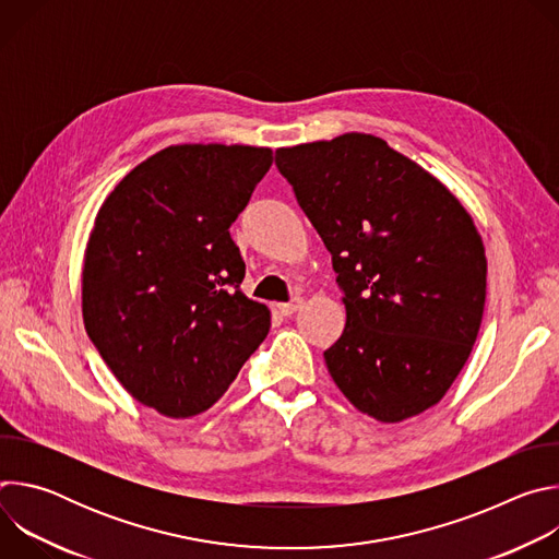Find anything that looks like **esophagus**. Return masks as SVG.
I'll list each match as a JSON object with an SVG mask.
<instances>
[{"label": "esophagus", "instance_id": "obj_1", "mask_svg": "<svg viewBox=\"0 0 559 559\" xmlns=\"http://www.w3.org/2000/svg\"><path fill=\"white\" fill-rule=\"evenodd\" d=\"M300 305H302V298H294L292 302H281V305H278V311H281L283 316H294V313L300 309Z\"/></svg>", "mask_w": 559, "mask_h": 559}]
</instances>
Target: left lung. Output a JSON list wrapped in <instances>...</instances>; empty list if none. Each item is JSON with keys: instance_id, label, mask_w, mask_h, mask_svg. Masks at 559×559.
I'll list each match as a JSON object with an SVG mask.
<instances>
[{"instance_id": "left-lung-1", "label": "left lung", "mask_w": 559, "mask_h": 559, "mask_svg": "<svg viewBox=\"0 0 559 559\" xmlns=\"http://www.w3.org/2000/svg\"><path fill=\"white\" fill-rule=\"evenodd\" d=\"M325 248L347 323L325 352L347 401L380 423L438 405L480 332L487 257L471 214L380 136L276 150Z\"/></svg>"}]
</instances>
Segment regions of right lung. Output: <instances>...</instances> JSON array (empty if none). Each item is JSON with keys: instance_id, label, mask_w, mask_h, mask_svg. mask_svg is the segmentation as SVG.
Here are the masks:
<instances>
[{"instance_id": "obj_1", "label": "right lung", "mask_w": 559, "mask_h": 559, "mask_svg": "<svg viewBox=\"0 0 559 559\" xmlns=\"http://www.w3.org/2000/svg\"><path fill=\"white\" fill-rule=\"evenodd\" d=\"M272 150L183 143L108 194L91 231L84 325L123 389L168 418L207 412L270 332L229 236Z\"/></svg>"}]
</instances>
